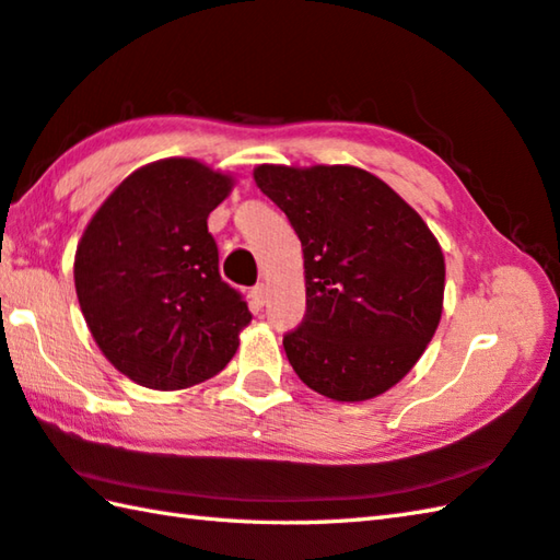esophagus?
Listing matches in <instances>:
<instances>
[{"mask_svg": "<svg viewBox=\"0 0 560 560\" xmlns=\"http://www.w3.org/2000/svg\"><path fill=\"white\" fill-rule=\"evenodd\" d=\"M249 295H252V303H255L257 308H261V305L267 303V287H265V283H257Z\"/></svg>", "mask_w": 560, "mask_h": 560, "instance_id": "1", "label": "esophagus"}]
</instances>
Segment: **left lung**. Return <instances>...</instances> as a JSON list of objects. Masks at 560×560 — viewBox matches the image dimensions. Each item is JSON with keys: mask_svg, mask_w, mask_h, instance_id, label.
<instances>
[{"mask_svg": "<svg viewBox=\"0 0 560 560\" xmlns=\"http://www.w3.org/2000/svg\"><path fill=\"white\" fill-rule=\"evenodd\" d=\"M252 174L303 247L305 315L283 337L289 364L325 398L381 396L440 327V243L386 182L352 164H259Z\"/></svg>", "mask_w": 560, "mask_h": 560, "instance_id": "left-lung-1", "label": "left lung"}]
</instances>
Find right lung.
Wrapping results in <instances>:
<instances>
[{"mask_svg":"<svg viewBox=\"0 0 560 560\" xmlns=\"http://www.w3.org/2000/svg\"><path fill=\"white\" fill-rule=\"evenodd\" d=\"M235 177L167 158L120 182L86 223L74 289L96 347L130 381L179 390L215 376L252 320L218 273L208 215Z\"/></svg>","mask_w":560,"mask_h":560,"instance_id":"right-lung-1","label":"right lung"}]
</instances>
